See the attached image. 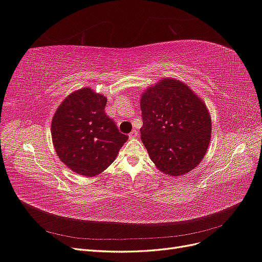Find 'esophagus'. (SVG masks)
<instances>
[{"label":"esophagus","instance_id":"1","mask_svg":"<svg viewBox=\"0 0 262 262\" xmlns=\"http://www.w3.org/2000/svg\"><path fill=\"white\" fill-rule=\"evenodd\" d=\"M129 137H130L131 139H136V138L138 137V131H137V130H132V131L130 132V134H129Z\"/></svg>","mask_w":262,"mask_h":262}]
</instances>
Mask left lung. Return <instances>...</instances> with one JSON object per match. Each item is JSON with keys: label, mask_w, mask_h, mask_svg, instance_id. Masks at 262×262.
I'll use <instances>...</instances> for the list:
<instances>
[{"label": "left lung", "mask_w": 262, "mask_h": 262, "mask_svg": "<svg viewBox=\"0 0 262 262\" xmlns=\"http://www.w3.org/2000/svg\"><path fill=\"white\" fill-rule=\"evenodd\" d=\"M141 110V139L158 169L181 176L202 161L211 139V118L188 86L165 78L143 94Z\"/></svg>", "instance_id": "8db88e82"}]
</instances>
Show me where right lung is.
I'll use <instances>...</instances> for the list:
<instances>
[{
    "label": "right lung",
    "instance_id": "1",
    "mask_svg": "<svg viewBox=\"0 0 262 262\" xmlns=\"http://www.w3.org/2000/svg\"><path fill=\"white\" fill-rule=\"evenodd\" d=\"M106 97L90 89L74 92L63 100L51 122L53 145L69 168L95 176L115 161L126 134L105 114Z\"/></svg>",
    "mask_w": 262,
    "mask_h": 262
}]
</instances>
